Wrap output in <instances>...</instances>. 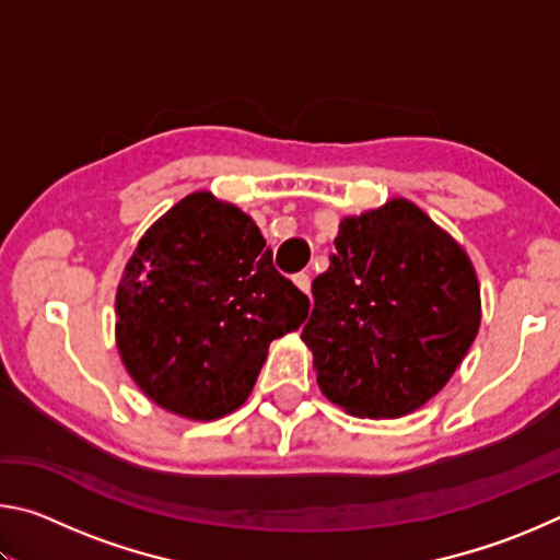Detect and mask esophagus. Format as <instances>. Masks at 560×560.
Returning a JSON list of instances; mask_svg holds the SVG:
<instances>
[{
    "mask_svg": "<svg viewBox=\"0 0 560 560\" xmlns=\"http://www.w3.org/2000/svg\"><path fill=\"white\" fill-rule=\"evenodd\" d=\"M291 281H293V287H296L299 291L308 293V287H311V281H308V273H296V277H293Z\"/></svg>",
    "mask_w": 560,
    "mask_h": 560,
    "instance_id": "esophagus-1",
    "label": "esophagus"
}]
</instances>
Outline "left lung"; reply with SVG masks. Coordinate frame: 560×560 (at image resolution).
<instances>
[{
    "label": "left lung",
    "instance_id": "1",
    "mask_svg": "<svg viewBox=\"0 0 560 560\" xmlns=\"http://www.w3.org/2000/svg\"><path fill=\"white\" fill-rule=\"evenodd\" d=\"M334 244L301 330L320 393L371 420L420 410L479 334L469 254L405 197L343 217Z\"/></svg>",
    "mask_w": 560,
    "mask_h": 560
}]
</instances>
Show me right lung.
Here are the masks:
<instances>
[{"mask_svg": "<svg viewBox=\"0 0 560 560\" xmlns=\"http://www.w3.org/2000/svg\"><path fill=\"white\" fill-rule=\"evenodd\" d=\"M306 316L257 222L200 189L140 236L116 291V346L145 397L210 422L244 405L271 340Z\"/></svg>", "mask_w": 560, "mask_h": 560, "instance_id": "1", "label": "right lung"}]
</instances>
